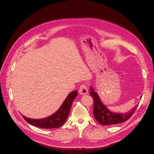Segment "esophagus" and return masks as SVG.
Here are the masks:
<instances>
[{"mask_svg":"<svg viewBox=\"0 0 154 154\" xmlns=\"http://www.w3.org/2000/svg\"><path fill=\"white\" fill-rule=\"evenodd\" d=\"M79 93L81 95H86L88 94V89L85 85H82L79 89Z\"/></svg>","mask_w":154,"mask_h":154,"instance_id":"obj_1","label":"esophagus"}]
</instances>
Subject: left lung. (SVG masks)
<instances>
[{"instance_id": "8db88e82", "label": "left lung", "mask_w": 154, "mask_h": 154, "mask_svg": "<svg viewBox=\"0 0 154 154\" xmlns=\"http://www.w3.org/2000/svg\"><path fill=\"white\" fill-rule=\"evenodd\" d=\"M90 96L93 99V115L96 120L102 125H115L127 121L135 112L137 106L125 113H115L109 110L102 102L99 95L92 86H90Z\"/></svg>"}]
</instances>
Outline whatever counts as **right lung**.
<instances>
[{
  "label": "right lung",
  "mask_w": 154,
  "mask_h": 154,
  "mask_svg": "<svg viewBox=\"0 0 154 154\" xmlns=\"http://www.w3.org/2000/svg\"><path fill=\"white\" fill-rule=\"evenodd\" d=\"M78 95V91L70 93L65 99L58 110L52 115L42 119H32L22 115L23 118L30 124L41 128H55L63 125L66 121L72 102Z\"/></svg>",
  "instance_id": "right-lung-1"
}]
</instances>
